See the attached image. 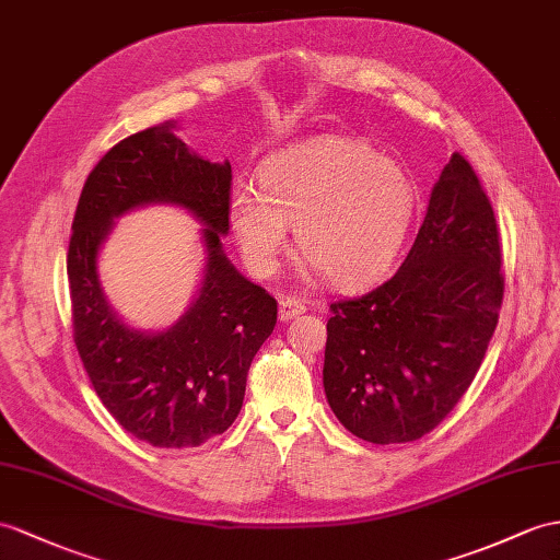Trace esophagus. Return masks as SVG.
Instances as JSON below:
<instances>
[{
    "label": "esophagus",
    "mask_w": 560,
    "mask_h": 560,
    "mask_svg": "<svg viewBox=\"0 0 560 560\" xmlns=\"http://www.w3.org/2000/svg\"><path fill=\"white\" fill-rule=\"evenodd\" d=\"M304 311H306V304L302 302V299H296V296L282 299V302H280V320H292Z\"/></svg>",
    "instance_id": "esophagus-1"
}]
</instances>
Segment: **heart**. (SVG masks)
<instances>
[{
    "mask_svg": "<svg viewBox=\"0 0 560 560\" xmlns=\"http://www.w3.org/2000/svg\"><path fill=\"white\" fill-rule=\"evenodd\" d=\"M258 183L237 180L228 203L256 276L276 272L296 221V252L335 288H359L389 266L416 209L411 175L375 147L342 135L270 154Z\"/></svg>",
    "mask_w": 560,
    "mask_h": 560,
    "instance_id": "1",
    "label": "heart"
}]
</instances>
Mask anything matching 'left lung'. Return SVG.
Wrapping results in <instances>:
<instances>
[{"instance_id":"obj_1","label":"left lung","mask_w":560,"mask_h":560,"mask_svg":"<svg viewBox=\"0 0 560 560\" xmlns=\"http://www.w3.org/2000/svg\"><path fill=\"white\" fill-rule=\"evenodd\" d=\"M501 261L492 201L456 152L399 270L330 304L323 385L351 434L416 442L454 411L499 323Z\"/></svg>"}]
</instances>
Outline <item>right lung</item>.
Wrapping results in <instances>:
<instances>
[{
	"label": "right lung",
	"instance_id": "right-lung-1",
	"mask_svg": "<svg viewBox=\"0 0 560 560\" xmlns=\"http://www.w3.org/2000/svg\"><path fill=\"white\" fill-rule=\"evenodd\" d=\"M230 163L189 154L173 122L135 132L100 159L78 199L68 242L73 339L92 387L118 425L159 448L209 442L233 425L256 351L278 320V302L242 278L221 249L230 228ZM171 200L205 221L210 261L198 302L171 331L142 336L103 302L98 244L113 218Z\"/></svg>",
	"mask_w": 560,
	"mask_h": 560
}]
</instances>
